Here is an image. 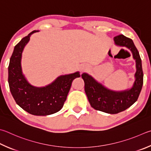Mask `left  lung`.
<instances>
[{
	"label": "left lung",
	"instance_id": "obj_1",
	"mask_svg": "<svg viewBox=\"0 0 151 151\" xmlns=\"http://www.w3.org/2000/svg\"><path fill=\"white\" fill-rule=\"evenodd\" d=\"M115 43L129 49L136 61L135 81L130 90L114 92L104 87L86 73L81 75L84 81V90L93 108L110 114L125 110L137 100L143 84V72L141 59L133 40L122 34L114 37Z\"/></svg>",
	"mask_w": 151,
	"mask_h": 151
}]
</instances>
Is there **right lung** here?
<instances>
[{"mask_svg": "<svg viewBox=\"0 0 151 151\" xmlns=\"http://www.w3.org/2000/svg\"><path fill=\"white\" fill-rule=\"evenodd\" d=\"M36 32L34 30L29 33L14 47L9 66V84L15 102L24 110L34 116H47L63 108L73 80L81 75L76 72L61 76L43 88L30 85L22 72L21 57L30 35Z\"/></svg>", "mask_w": 151, "mask_h": 151, "instance_id": "1", "label": "right lung"}]
</instances>
